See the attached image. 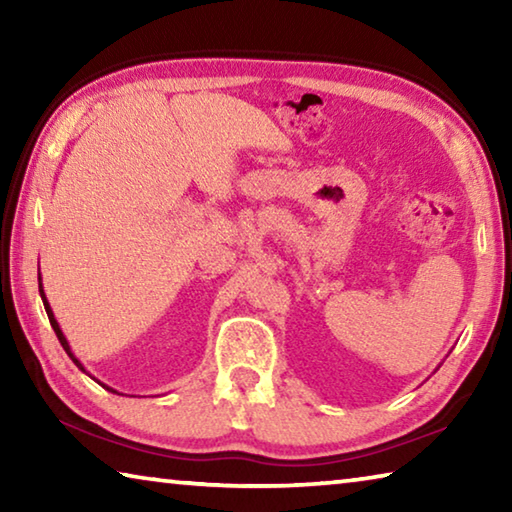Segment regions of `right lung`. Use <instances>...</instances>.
<instances>
[{
  "label": "right lung",
  "instance_id": "1",
  "mask_svg": "<svg viewBox=\"0 0 512 512\" xmlns=\"http://www.w3.org/2000/svg\"><path fill=\"white\" fill-rule=\"evenodd\" d=\"M40 296H42V302H45V309H47L49 323H51V327H54V332H56V336H58V341H60V345H63V348H65V352L69 354V357H72V361L76 363V366H79V368L83 370V366H81V363H79V359H76V357H74V354H72V352H69V345H67V341H65V336H63V332H60V327H58V323H56V318H54V314H51V309H49V302H47V298H45V293H42V287H40ZM106 388H108V386H106ZM108 391H110V388H108ZM112 393H115V391H112Z\"/></svg>",
  "mask_w": 512,
  "mask_h": 512
}]
</instances>
